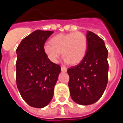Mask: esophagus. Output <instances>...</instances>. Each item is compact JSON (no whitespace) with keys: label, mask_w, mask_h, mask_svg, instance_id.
<instances>
[{"label":"esophagus","mask_w":123,"mask_h":123,"mask_svg":"<svg viewBox=\"0 0 123 123\" xmlns=\"http://www.w3.org/2000/svg\"><path fill=\"white\" fill-rule=\"evenodd\" d=\"M61 70L62 72H67V68L66 67H62L61 68Z\"/></svg>","instance_id":"esophagus-1"}]
</instances>
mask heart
<instances>
[{"label":"heart","instance_id":"obj_1","mask_svg":"<svg viewBox=\"0 0 123 123\" xmlns=\"http://www.w3.org/2000/svg\"><path fill=\"white\" fill-rule=\"evenodd\" d=\"M87 47L86 36L81 32H75L55 36L51 39L50 44H44V50L52 62H57L62 52L66 62L76 65L84 58Z\"/></svg>","mask_w":123,"mask_h":123}]
</instances>
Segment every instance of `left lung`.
<instances>
[{"instance_id":"1","label":"left lung","mask_w":123,"mask_h":123,"mask_svg":"<svg viewBox=\"0 0 123 123\" xmlns=\"http://www.w3.org/2000/svg\"><path fill=\"white\" fill-rule=\"evenodd\" d=\"M86 37L87 47L84 58L79 65L67 71L71 98L81 105H91L98 101L108 82V52L105 42L89 31Z\"/></svg>"}]
</instances>
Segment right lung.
Here are the masks:
<instances>
[{
    "mask_svg": "<svg viewBox=\"0 0 123 123\" xmlns=\"http://www.w3.org/2000/svg\"><path fill=\"white\" fill-rule=\"evenodd\" d=\"M54 31L36 30L25 37L17 49V85L29 106L44 108L54 96V87L61 71L44 50L45 41Z\"/></svg>",
    "mask_w": 123,
    "mask_h": 123,
    "instance_id": "1",
    "label": "right lung"
}]
</instances>
